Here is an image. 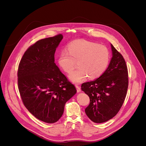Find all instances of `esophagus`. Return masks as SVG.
Returning <instances> with one entry per match:
<instances>
[{
	"label": "esophagus",
	"instance_id": "1",
	"mask_svg": "<svg viewBox=\"0 0 146 146\" xmlns=\"http://www.w3.org/2000/svg\"><path fill=\"white\" fill-rule=\"evenodd\" d=\"M76 90H77V92H80L81 91V89H80V87L77 86V85H76Z\"/></svg>",
	"mask_w": 146,
	"mask_h": 146
}]
</instances>
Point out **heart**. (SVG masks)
<instances>
[{
	"mask_svg": "<svg viewBox=\"0 0 146 146\" xmlns=\"http://www.w3.org/2000/svg\"><path fill=\"white\" fill-rule=\"evenodd\" d=\"M110 60V52L105 46L92 41L78 40L73 41L68 50L62 49L58 55L59 66L65 72H72L78 62L79 69L69 78L74 83H80L88 77L95 79L106 70Z\"/></svg>",
	"mask_w": 146,
	"mask_h": 146,
	"instance_id": "obj_1",
	"label": "heart"
}]
</instances>
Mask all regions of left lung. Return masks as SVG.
Here are the masks:
<instances>
[{"instance_id": "obj_1", "label": "left lung", "mask_w": 146, "mask_h": 146, "mask_svg": "<svg viewBox=\"0 0 146 146\" xmlns=\"http://www.w3.org/2000/svg\"><path fill=\"white\" fill-rule=\"evenodd\" d=\"M111 47L112 58L108 69L97 79L81 85V90L90 99L85 112L95 123L105 122L113 118L127 95L128 73L126 62L111 44Z\"/></svg>"}]
</instances>
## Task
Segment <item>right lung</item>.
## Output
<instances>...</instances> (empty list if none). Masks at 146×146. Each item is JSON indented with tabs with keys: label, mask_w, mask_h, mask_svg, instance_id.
<instances>
[{
	"label": "right lung",
	"mask_w": 146,
	"mask_h": 146,
	"mask_svg": "<svg viewBox=\"0 0 146 146\" xmlns=\"http://www.w3.org/2000/svg\"><path fill=\"white\" fill-rule=\"evenodd\" d=\"M62 38L59 34L37 41L25 52L18 66V86L24 105L36 118L47 123L59 120L65 103L77 92L54 62Z\"/></svg>",
	"instance_id": "right-lung-1"
}]
</instances>
